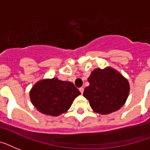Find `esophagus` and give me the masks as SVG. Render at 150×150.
Masks as SVG:
<instances>
[{
    "label": "esophagus",
    "instance_id": "esophagus-1",
    "mask_svg": "<svg viewBox=\"0 0 150 150\" xmlns=\"http://www.w3.org/2000/svg\"><path fill=\"white\" fill-rule=\"evenodd\" d=\"M79 91H80V92H81V94H83L84 88H79Z\"/></svg>",
    "mask_w": 150,
    "mask_h": 150
}]
</instances>
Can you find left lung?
Masks as SVG:
<instances>
[{
  "mask_svg": "<svg viewBox=\"0 0 150 150\" xmlns=\"http://www.w3.org/2000/svg\"><path fill=\"white\" fill-rule=\"evenodd\" d=\"M88 81L89 86L85 88L83 96L96 112L108 115L119 110L126 103L129 83L115 69L111 67L94 69Z\"/></svg>",
  "mask_w": 150,
  "mask_h": 150,
  "instance_id": "left-lung-1",
  "label": "left lung"
}]
</instances>
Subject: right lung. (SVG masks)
<instances>
[{
  "label": "right lung",
  "mask_w": 150,
  "mask_h": 150,
  "mask_svg": "<svg viewBox=\"0 0 150 150\" xmlns=\"http://www.w3.org/2000/svg\"><path fill=\"white\" fill-rule=\"evenodd\" d=\"M33 105L45 115L58 116L66 112L81 92L71 81L57 78L38 81L29 92Z\"/></svg>",
  "instance_id": "obj_1"
}]
</instances>
